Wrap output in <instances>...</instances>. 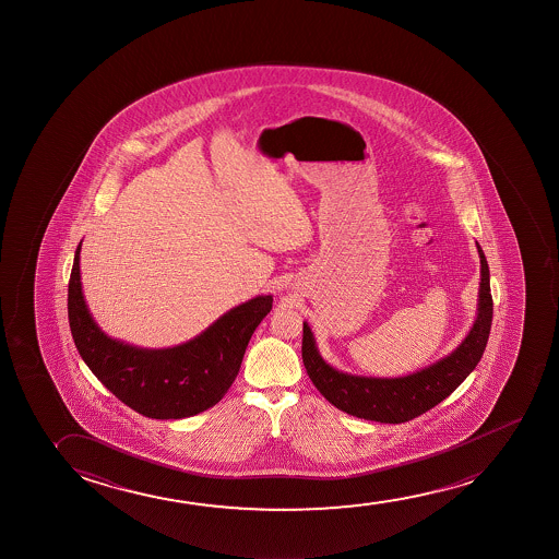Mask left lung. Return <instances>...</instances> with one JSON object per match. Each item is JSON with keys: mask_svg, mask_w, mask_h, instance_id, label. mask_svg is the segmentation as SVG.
Wrapping results in <instances>:
<instances>
[{"mask_svg": "<svg viewBox=\"0 0 559 559\" xmlns=\"http://www.w3.org/2000/svg\"><path fill=\"white\" fill-rule=\"evenodd\" d=\"M476 246L481 262L476 321L468 335L464 336V341L449 356L420 371L394 379L338 371L321 358L312 329L305 321L302 361L313 386L320 390L329 403L352 417L400 425L420 417L461 386L462 380L476 369L484 356L492 323L489 264L479 243Z\"/></svg>", "mask_w": 559, "mask_h": 559, "instance_id": "obj_1", "label": "left lung"}]
</instances>
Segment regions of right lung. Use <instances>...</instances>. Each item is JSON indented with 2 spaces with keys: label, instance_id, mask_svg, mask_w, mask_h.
<instances>
[{
  "label": "right lung",
  "instance_id": "right-lung-1",
  "mask_svg": "<svg viewBox=\"0 0 559 559\" xmlns=\"http://www.w3.org/2000/svg\"><path fill=\"white\" fill-rule=\"evenodd\" d=\"M80 251L68 283V321L75 348L93 374L131 409L148 418L194 417L223 400L238 377L254 329L272 310V295L231 308L203 333L173 348H141L106 335L82 289Z\"/></svg>",
  "mask_w": 559,
  "mask_h": 559
}]
</instances>
